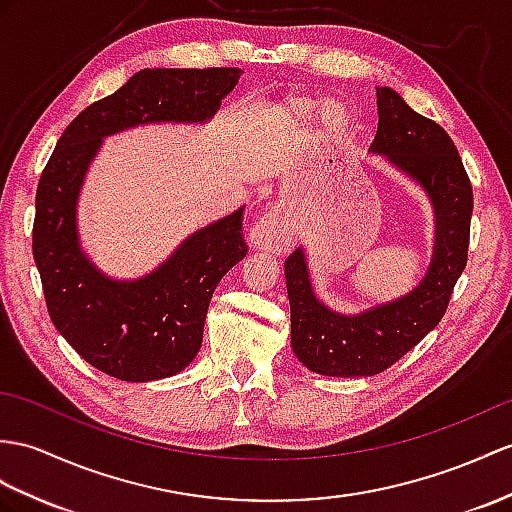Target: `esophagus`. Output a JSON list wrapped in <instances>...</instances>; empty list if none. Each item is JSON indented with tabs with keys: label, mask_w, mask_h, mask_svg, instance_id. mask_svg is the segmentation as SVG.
<instances>
[{
	"label": "esophagus",
	"mask_w": 512,
	"mask_h": 512,
	"mask_svg": "<svg viewBox=\"0 0 512 512\" xmlns=\"http://www.w3.org/2000/svg\"><path fill=\"white\" fill-rule=\"evenodd\" d=\"M291 234V221L280 208H273L269 213L256 223L252 230V243L258 249H273L278 252L286 245V239Z\"/></svg>",
	"instance_id": "1"
}]
</instances>
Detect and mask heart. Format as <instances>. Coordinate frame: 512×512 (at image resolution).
I'll return each mask as SVG.
<instances>
[{
  "mask_svg": "<svg viewBox=\"0 0 512 512\" xmlns=\"http://www.w3.org/2000/svg\"><path fill=\"white\" fill-rule=\"evenodd\" d=\"M317 110H319L317 102H295L293 104V112H295V115H299V117H313ZM321 115H323V119H326V121H334L332 126L336 130H345L347 123H350V115H347V110L341 104H336V102H328L326 106H323L321 108Z\"/></svg>",
  "mask_w": 512,
  "mask_h": 512,
  "instance_id": "1",
  "label": "heart"
}]
</instances>
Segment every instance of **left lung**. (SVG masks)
<instances>
[{
	"mask_svg": "<svg viewBox=\"0 0 512 512\" xmlns=\"http://www.w3.org/2000/svg\"><path fill=\"white\" fill-rule=\"evenodd\" d=\"M376 95L380 119L369 149L428 193L436 221L434 252L417 289L358 315H339L319 302L302 247L286 258L293 352L321 376L365 378L395 365L443 319L467 265L473 191L454 141L389 86H378Z\"/></svg>",
	"mask_w": 512,
	"mask_h": 512,
	"instance_id": "8db88e82",
	"label": "left lung"
}]
</instances>
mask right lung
Here are the masks:
<instances>
[{
	"mask_svg": "<svg viewBox=\"0 0 512 512\" xmlns=\"http://www.w3.org/2000/svg\"><path fill=\"white\" fill-rule=\"evenodd\" d=\"M241 71L143 69L84 108L49 156L36 189L32 252L56 330L86 363L126 382L180 373L202 347L219 280L245 258L243 208L193 232L139 280H112L80 247L76 208L86 171L110 134L141 123H204Z\"/></svg>",
	"mask_w": 512,
	"mask_h": 512,
	"instance_id": "add662e5",
	"label": "right lung"
}]
</instances>
